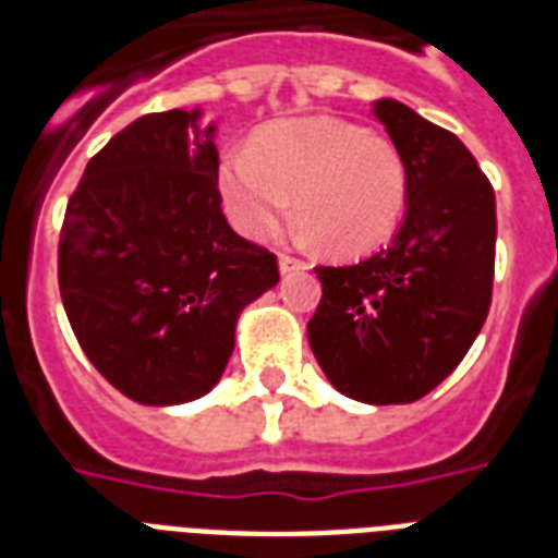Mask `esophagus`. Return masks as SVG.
<instances>
[{
    "label": "esophagus",
    "instance_id": "1",
    "mask_svg": "<svg viewBox=\"0 0 558 558\" xmlns=\"http://www.w3.org/2000/svg\"><path fill=\"white\" fill-rule=\"evenodd\" d=\"M278 269H280V275H292V271H306L310 266H306L304 260H295V257H289V254H280Z\"/></svg>",
    "mask_w": 558,
    "mask_h": 558
}]
</instances>
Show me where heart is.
Here are the masks:
<instances>
[{
  "label": "heart",
  "mask_w": 558,
  "mask_h": 558,
  "mask_svg": "<svg viewBox=\"0 0 558 558\" xmlns=\"http://www.w3.org/2000/svg\"><path fill=\"white\" fill-rule=\"evenodd\" d=\"M226 214L252 240L275 234L295 199L301 236L336 257L388 243L405 214L408 168L390 138L341 118H287L219 159Z\"/></svg>",
  "instance_id": "b5f03b06"
}]
</instances>
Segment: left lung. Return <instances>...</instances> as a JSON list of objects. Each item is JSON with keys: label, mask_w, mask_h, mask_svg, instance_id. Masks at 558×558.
<instances>
[{"label": "left lung", "mask_w": 558, "mask_h": 558, "mask_svg": "<svg viewBox=\"0 0 558 558\" xmlns=\"http://www.w3.org/2000/svg\"><path fill=\"white\" fill-rule=\"evenodd\" d=\"M408 168L402 226L356 266H318L322 304L306 324L332 388L367 405L434 390L484 327L495 275V193L449 130L393 98L373 100Z\"/></svg>", "instance_id": "left-lung-1"}]
</instances>
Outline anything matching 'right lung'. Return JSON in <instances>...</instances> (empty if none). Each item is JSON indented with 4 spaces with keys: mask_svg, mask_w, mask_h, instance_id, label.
I'll list each match as a JSON object with an SVG mask.
<instances>
[{
    "mask_svg": "<svg viewBox=\"0 0 558 558\" xmlns=\"http://www.w3.org/2000/svg\"><path fill=\"white\" fill-rule=\"evenodd\" d=\"M217 124L153 112L86 165L60 234V295L83 353L142 405L205 397L236 318L278 283V260L222 214Z\"/></svg>",
    "mask_w": 558,
    "mask_h": 558,
    "instance_id": "add662e5",
    "label": "right lung"
}]
</instances>
